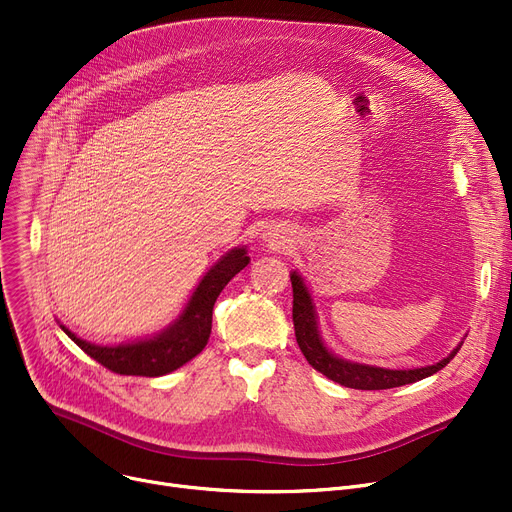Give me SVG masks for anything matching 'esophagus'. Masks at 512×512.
Masks as SVG:
<instances>
[{"label":"esophagus","instance_id":"34e87169","mask_svg":"<svg viewBox=\"0 0 512 512\" xmlns=\"http://www.w3.org/2000/svg\"><path fill=\"white\" fill-rule=\"evenodd\" d=\"M263 240L270 242V247H282L288 242V232L278 230V228H270L263 232Z\"/></svg>","mask_w":512,"mask_h":512}]
</instances>
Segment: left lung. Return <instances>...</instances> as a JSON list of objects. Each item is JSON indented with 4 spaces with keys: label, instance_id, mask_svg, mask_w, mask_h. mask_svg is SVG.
<instances>
[{
    "label": "left lung",
    "instance_id": "obj_1",
    "mask_svg": "<svg viewBox=\"0 0 512 512\" xmlns=\"http://www.w3.org/2000/svg\"><path fill=\"white\" fill-rule=\"evenodd\" d=\"M290 282H292V297H294L292 301L294 336H297L299 348L313 369L324 373L326 378H330L340 386L355 388V390H388V388L407 386V384L425 380L429 375H434L436 371L446 367L463 346V342H459L456 348H452L450 355L444 357L442 361L434 365L415 367V369H386L378 365L342 359L334 355L326 346L324 338H321L317 309L307 284L303 282V276L299 272H292Z\"/></svg>",
    "mask_w": 512,
    "mask_h": 512
}]
</instances>
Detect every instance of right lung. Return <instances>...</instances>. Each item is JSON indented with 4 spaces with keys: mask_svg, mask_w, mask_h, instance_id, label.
<instances>
[{
    "mask_svg": "<svg viewBox=\"0 0 512 512\" xmlns=\"http://www.w3.org/2000/svg\"><path fill=\"white\" fill-rule=\"evenodd\" d=\"M251 257L245 247L230 249L215 261L207 274L197 284L191 299L184 305L182 313L172 321L168 328L157 332L151 338L122 342L114 346H101L78 338L66 326H60L76 346L120 375H145V378H157L166 375L191 359H195L209 340L211 334V313L215 299L220 297L224 286L249 265Z\"/></svg>",
    "mask_w": 512,
    "mask_h": 512,
    "instance_id": "obj_1",
    "label": "right lung"
}]
</instances>
